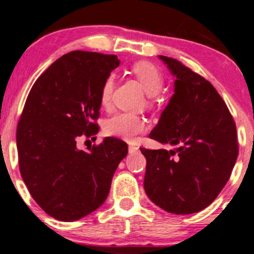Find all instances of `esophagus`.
Listing matches in <instances>:
<instances>
[{"label":"esophagus","mask_w":254,"mask_h":254,"mask_svg":"<svg viewBox=\"0 0 254 254\" xmlns=\"http://www.w3.org/2000/svg\"><path fill=\"white\" fill-rule=\"evenodd\" d=\"M129 153L130 154L138 153V147H136V145H129Z\"/></svg>","instance_id":"34e87169"}]
</instances>
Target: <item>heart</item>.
<instances>
[{"mask_svg":"<svg viewBox=\"0 0 254 254\" xmlns=\"http://www.w3.org/2000/svg\"><path fill=\"white\" fill-rule=\"evenodd\" d=\"M131 72L141 83L147 94L156 95L164 88V75L150 62L141 61V62L135 63L131 66ZM113 92H115V77L110 75L105 78L100 89V104L104 107H109L111 105ZM144 129L145 121L141 116L127 112H119L112 116L107 119L104 127L106 135L118 137L129 142L133 141L136 136L139 135Z\"/></svg>","mask_w":254,"mask_h":254,"instance_id":"1","label":"heart"}]
</instances>
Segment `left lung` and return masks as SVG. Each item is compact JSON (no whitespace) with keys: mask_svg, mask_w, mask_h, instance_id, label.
Instances as JSON below:
<instances>
[{"mask_svg":"<svg viewBox=\"0 0 254 254\" xmlns=\"http://www.w3.org/2000/svg\"><path fill=\"white\" fill-rule=\"evenodd\" d=\"M177 77L174 94L150 138L177 150L145 149L144 190L151 202L177 215L214 202L237 161V127L214 86L174 58L160 56Z\"/></svg>","mask_w":254,"mask_h":254,"instance_id":"1","label":"left lung"}]
</instances>
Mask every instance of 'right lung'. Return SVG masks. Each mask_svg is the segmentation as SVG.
I'll list each match as a JSON object with an SVG mask.
<instances>
[{
	"mask_svg": "<svg viewBox=\"0 0 254 254\" xmlns=\"http://www.w3.org/2000/svg\"><path fill=\"white\" fill-rule=\"evenodd\" d=\"M119 65L116 55L72 51L37 78L16 127L19 168L32 198L64 222L97 210L127 144L115 137L78 150L76 139L98 133L100 89Z\"/></svg>",
	"mask_w": 254,
	"mask_h": 254,
	"instance_id": "add662e5",
	"label": "right lung"
}]
</instances>
